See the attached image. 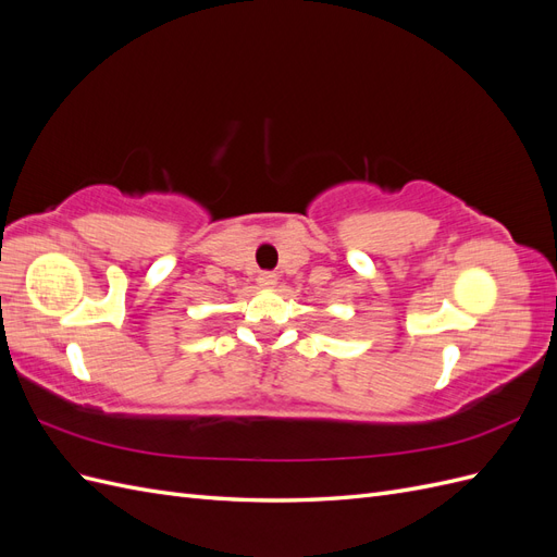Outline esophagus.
<instances>
[{"mask_svg":"<svg viewBox=\"0 0 557 557\" xmlns=\"http://www.w3.org/2000/svg\"><path fill=\"white\" fill-rule=\"evenodd\" d=\"M258 285H260V288H274L276 274L274 272H260L258 274Z\"/></svg>","mask_w":557,"mask_h":557,"instance_id":"esophagus-1","label":"esophagus"}]
</instances>
